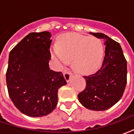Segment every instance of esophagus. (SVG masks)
Here are the masks:
<instances>
[{
	"label": "esophagus",
	"mask_w": 134,
	"mask_h": 134,
	"mask_svg": "<svg viewBox=\"0 0 134 134\" xmlns=\"http://www.w3.org/2000/svg\"><path fill=\"white\" fill-rule=\"evenodd\" d=\"M71 75H72V73L70 72H69V71H65V72H64V79L66 80V81L69 82Z\"/></svg>",
	"instance_id": "34e87169"
}]
</instances>
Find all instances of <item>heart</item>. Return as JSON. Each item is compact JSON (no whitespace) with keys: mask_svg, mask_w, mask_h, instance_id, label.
Masks as SVG:
<instances>
[{"mask_svg":"<svg viewBox=\"0 0 134 134\" xmlns=\"http://www.w3.org/2000/svg\"><path fill=\"white\" fill-rule=\"evenodd\" d=\"M104 55L101 40L75 33L62 36L58 46L54 45L52 49V57L59 67H64L71 61L73 69L82 75L96 72L103 63Z\"/></svg>","mask_w":134,"mask_h":134,"instance_id":"1","label":"heart"}]
</instances>
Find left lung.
<instances>
[{
    "instance_id": "left-lung-1",
    "label": "left lung",
    "mask_w": 134,
    "mask_h": 134,
    "mask_svg": "<svg viewBox=\"0 0 134 134\" xmlns=\"http://www.w3.org/2000/svg\"><path fill=\"white\" fill-rule=\"evenodd\" d=\"M103 39L105 57L100 70L85 76L86 87L78 94L80 103L87 109L105 110L120 100L127 82V62L121 45L102 33H92Z\"/></svg>"
}]
</instances>
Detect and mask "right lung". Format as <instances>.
Masks as SVG:
<instances>
[{
	"instance_id": "right-lung-1",
	"label": "right lung",
	"mask_w": 134,
	"mask_h": 134,
	"mask_svg": "<svg viewBox=\"0 0 134 134\" xmlns=\"http://www.w3.org/2000/svg\"><path fill=\"white\" fill-rule=\"evenodd\" d=\"M49 31L30 33L10 51L6 72L8 92L14 105L31 117L55 109L58 89L67 84L62 72L50 70Z\"/></svg>"
}]
</instances>
